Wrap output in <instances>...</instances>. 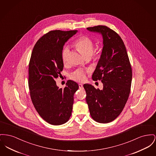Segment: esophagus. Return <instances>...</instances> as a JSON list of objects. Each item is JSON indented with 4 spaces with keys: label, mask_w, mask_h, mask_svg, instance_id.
<instances>
[{
    "label": "esophagus",
    "mask_w": 156,
    "mask_h": 156,
    "mask_svg": "<svg viewBox=\"0 0 156 156\" xmlns=\"http://www.w3.org/2000/svg\"><path fill=\"white\" fill-rule=\"evenodd\" d=\"M79 88L80 89H82L83 88V85L81 83H79Z\"/></svg>",
    "instance_id": "esophagus-1"
}]
</instances>
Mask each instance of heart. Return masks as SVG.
Instances as JSON below:
<instances>
[{"instance_id": "b5f03b06", "label": "heart", "mask_w": 156, "mask_h": 156, "mask_svg": "<svg viewBox=\"0 0 156 156\" xmlns=\"http://www.w3.org/2000/svg\"><path fill=\"white\" fill-rule=\"evenodd\" d=\"M75 46L83 54V55L87 57H90L94 51V42L91 39L87 36H82L78 37L75 42ZM69 48L65 46L61 52V58L62 62L66 64L69 60ZM86 71L83 69H77L71 73V78L74 81L78 82H83L86 78Z\"/></svg>"}]
</instances>
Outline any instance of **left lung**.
<instances>
[{
  "instance_id": "1",
  "label": "left lung",
  "mask_w": 156,
  "mask_h": 156,
  "mask_svg": "<svg viewBox=\"0 0 156 156\" xmlns=\"http://www.w3.org/2000/svg\"><path fill=\"white\" fill-rule=\"evenodd\" d=\"M103 38L100 58L92 74L94 81L101 80L102 90L84 84L90 112L92 119L108 123L115 119L128 100L132 81V69L125 45L119 34L106 26L87 28Z\"/></svg>"
}]
</instances>
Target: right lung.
<instances>
[{
	"instance_id": "1",
	"label": "right lung",
	"mask_w": 156,
	"mask_h": 156,
	"mask_svg": "<svg viewBox=\"0 0 156 156\" xmlns=\"http://www.w3.org/2000/svg\"><path fill=\"white\" fill-rule=\"evenodd\" d=\"M77 32L51 30L37 41L31 54L28 80L31 100L39 115L52 125H61L69 120L73 95L79 88L77 83L68 80L64 89L59 88L55 81L62 76L65 43Z\"/></svg>"
}]
</instances>
